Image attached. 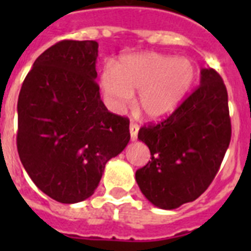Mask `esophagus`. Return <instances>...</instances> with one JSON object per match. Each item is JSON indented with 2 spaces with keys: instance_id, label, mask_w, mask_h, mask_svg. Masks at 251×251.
I'll return each mask as SVG.
<instances>
[{
  "instance_id": "1",
  "label": "esophagus",
  "mask_w": 251,
  "mask_h": 251,
  "mask_svg": "<svg viewBox=\"0 0 251 251\" xmlns=\"http://www.w3.org/2000/svg\"><path fill=\"white\" fill-rule=\"evenodd\" d=\"M138 131H139V126L137 124L131 122L130 124V137H131V141H135L138 138Z\"/></svg>"
}]
</instances>
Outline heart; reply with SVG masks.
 Listing matches in <instances>:
<instances>
[{"instance_id": "1", "label": "heart", "mask_w": 251, "mask_h": 251, "mask_svg": "<svg viewBox=\"0 0 251 251\" xmlns=\"http://www.w3.org/2000/svg\"><path fill=\"white\" fill-rule=\"evenodd\" d=\"M197 70L187 58L161 53H137L120 57L113 69L100 75V90L106 105L121 113L138 91L137 108L150 120L172 114L183 101L194 83Z\"/></svg>"}]
</instances>
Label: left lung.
Returning <instances> with one entry per match:
<instances>
[{
    "mask_svg": "<svg viewBox=\"0 0 251 251\" xmlns=\"http://www.w3.org/2000/svg\"><path fill=\"white\" fill-rule=\"evenodd\" d=\"M232 135L228 92L214 69H202L201 84L177 109L139 129L151 161L135 172L153 206L173 210L207 190L222 165Z\"/></svg>",
    "mask_w": 251,
    "mask_h": 251,
    "instance_id": "left-lung-1",
    "label": "left lung"
}]
</instances>
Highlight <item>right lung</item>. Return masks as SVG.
<instances>
[{"mask_svg": "<svg viewBox=\"0 0 251 251\" xmlns=\"http://www.w3.org/2000/svg\"><path fill=\"white\" fill-rule=\"evenodd\" d=\"M99 44L62 40L43 52L18 98V153L44 194L76 203L94 194L106 161L130 141L129 118L110 113L96 83Z\"/></svg>", "mask_w": 251, "mask_h": 251, "instance_id": "obj_1", "label": "right lung"}]
</instances>
